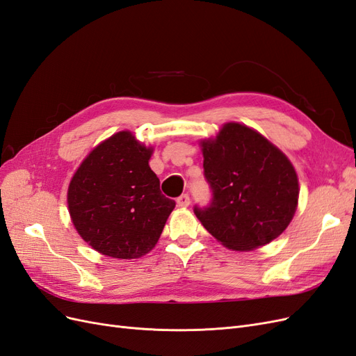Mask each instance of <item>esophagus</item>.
Segmentation results:
<instances>
[{
    "label": "esophagus",
    "mask_w": 356,
    "mask_h": 356,
    "mask_svg": "<svg viewBox=\"0 0 356 356\" xmlns=\"http://www.w3.org/2000/svg\"><path fill=\"white\" fill-rule=\"evenodd\" d=\"M177 203H178L179 208H187L188 204H190V196L187 195V193H186V195H181V196L177 199Z\"/></svg>",
    "instance_id": "1"
}]
</instances>
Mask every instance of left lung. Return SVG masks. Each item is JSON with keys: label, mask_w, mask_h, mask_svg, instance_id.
<instances>
[{"label": "left lung", "mask_w": 356, "mask_h": 356, "mask_svg": "<svg viewBox=\"0 0 356 356\" xmlns=\"http://www.w3.org/2000/svg\"><path fill=\"white\" fill-rule=\"evenodd\" d=\"M204 178L212 200L195 207L215 239L233 251L270 243L288 227L298 203L293 163L254 129L225 123L215 139H203Z\"/></svg>", "instance_id": "1"}]
</instances>
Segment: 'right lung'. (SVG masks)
Masks as SVG:
<instances>
[{
	"instance_id": "add662e5",
	"label": "right lung",
	"mask_w": 356,
	"mask_h": 356,
	"mask_svg": "<svg viewBox=\"0 0 356 356\" xmlns=\"http://www.w3.org/2000/svg\"><path fill=\"white\" fill-rule=\"evenodd\" d=\"M153 147L132 132H117L95 147L68 187L75 230L95 251L113 258H139L157 243L175 202L160 191L148 165Z\"/></svg>"
}]
</instances>
